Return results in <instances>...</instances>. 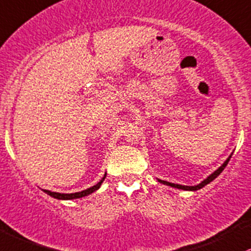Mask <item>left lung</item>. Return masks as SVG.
Returning a JSON list of instances; mask_svg holds the SVG:
<instances>
[{
	"label": "left lung",
	"mask_w": 251,
	"mask_h": 251,
	"mask_svg": "<svg viewBox=\"0 0 251 251\" xmlns=\"http://www.w3.org/2000/svg\"><path fill=\"white\" fill-rule=\"evenodd\" d=\"M230 158H231V155H230V157H228L227 159H226V161H225V163H224L223 165L220 166L219 169H218V170H215V171L213 172L212 175H209V176L207 177L206 179H203V180H202V182L200 183V184H198V185H194V187H189V185H180V184H175V183H170V182H166V180H161V179H158V180H159V182H160V183H163V184L170 185V187H172V188H177V189L190 190V191H195V190H199V189H201V188H203L204 185H207V184H208V183H211L213 179H215V178H217L218 176H219L220 174H222V172H223V170L225 169V166L227 165V163H228V161H230Z\"/></svg>",
	"instance_id": "obj_1"
}]
</instances>
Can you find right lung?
I'll return each mask as SVG.
<instances>
[{
	"mask_svg": "<svg viewBox=\"0 0 251 251\" xmlns=\"http://www.w3.org/2000/svg\"><path fill=\"white\" fill-rule=\"evenodd\" d=\"M105 177H106V174L104 175V177L99 180L98 183H97L96 185H93V187L88 188V189L86 190H82V191H79V193H73V194H61V193H55V191H50V190H44V193H47L48 195L52 196V198L55 199H58V200H73V199H80V198H83V196H87L90 195V194H92L93 191L98 190L99 188H100L101 183H103V180L105 179Z\"/></svg>",
	"mask_w": 251,
	"mask_h": 251,
	"instance_id": "add662e5",
	"label": "right lung"
}]
</instances>
